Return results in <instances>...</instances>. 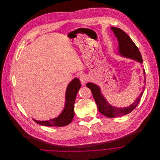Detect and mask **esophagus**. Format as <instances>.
Returning a JSON list of instances; mask_svg holds the SVG:
<instances>
[{
    "mask_svg": "<svg viewBox=\"0 0 160 160\" xmlns=\"http://www.w3.org/2000/svg\"><path fill=\"white\" fill-rule=\"evenodd\" d=\"M79 79H80V81L82 83H85L87 81H88V76L86 75V74H81L79 76Z\"/></svg>",
    "mask_w": 160,
    "mask_h": 160,
    "instance_id": "34e87169",
    "label": "esophagus"
}]
</instances>
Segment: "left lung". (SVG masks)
I'll return each mask as SVG.
<instances>
[{"label": "left lung", "instance_id": "obj_1", "mask_svg": "<svg viewBox=\"0 0 160 160\" xmlns=\"http://www.w3.org/2000/svg\"><path fill=\"white\" fill-rule=\"evenodd\" d=\"M111 29L113 31L115 37L118 40L119 54L124 57L134 59L142 63V58L141 54L138 48L129 36L118 28L111 27ZM143 73L145 75V71L144 69ZM145 81H146L144 80V82ZM86 86L91 91L93 98L97 105L99 112L102 115L108 118L122 116L131 113L138 106L144 90L143 88L138 98L131 105L125 108H118L113 107L107 102L103 95L101 92L100 88L98 85L92 82H88L86 84Z\"/></svg>", "mask_w": 160, "mask_h": 160}]
</instances>
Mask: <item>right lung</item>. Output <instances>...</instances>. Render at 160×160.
I'll list each match as a JSON object with an SVG mask.
<instances>
[{
    "label": "right lung",
    "instance_id": "obj_1",
    "mask_svg": "<svg viewBox=\"0 0 160 160\" xmlns=\"http://www.w3.org/2000/svg\"><path fill=\"white\" fill-rule=\"evenodd\" d=\"M80 81L78 78L74 79L68 84L66 92L65 108L57 117L46 121H38L33 119L37 123L52 127H62L69 124L73 120L74 116V105L77 93L81 88Z\"/></svg>",
    "mask_w": 160,
    "mask_h": 160
}]
</instances>
